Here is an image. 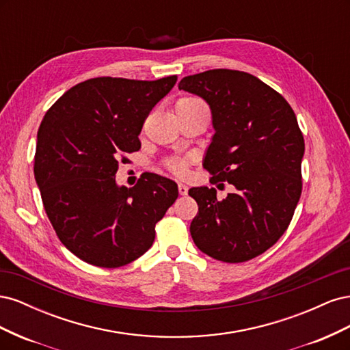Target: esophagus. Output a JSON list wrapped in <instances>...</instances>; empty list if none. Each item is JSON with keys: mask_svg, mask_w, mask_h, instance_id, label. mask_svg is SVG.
Here are the masks:
<instances>
[{"mask_svg": "<svg viewBox=\"0 0 350 350\" xmlns=\"http://www.w3.org/2000/svg\"><path fill=\"white\" fill-rule=\"evenodd\" d=\"M178 191H179V194H181V196H187L188 194V187L184 185V184H179L178 185Z\"/></svg>", "mask_w": 350, "mask_h": 350, "instance_id": "esophagus-1", "label": "esophagus"}]
</instances>
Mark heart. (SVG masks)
Listing matches in <instances>:
<instances>
[{"label": "heart", "instance_id": "obj_1", "mask_svg": "<svg viewBox=\"0 0 350 350\" xmlns=\"http://www.w3.org/2000/svg\"><path fill=\"white\" fill-rule=\"evenodd\" d=\"M196 102H200V100L194 99V98H181L176 102L175 109L189 107V105H193ZM188 165H189V161H188V159H184V157H169L165 161L166 171H169L176 176H185L187 172H188Z\"/></svg>", "mask_w": 350, "mask_h": 350}]
</instances>
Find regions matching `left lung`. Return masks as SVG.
Listing matches in <instances>:
<instances>
[{
  "mask_svg": "<svg viewBox=\"0 0 350 350\" xmlns=\"http://www.w3.org/2000/svg\"><path fill=\"white\" fill-rule=\"evenodd\" d=\"M179 90L203 98L216 134L204 169L210 183L237 188L221 201L215 188H191L198 204L189 232L219 261L258 257L288 229L302 193L304 135L291 105L252 74L216 68L187 76Z\"/></svg>",
  "mask_w": 350,
  "mask_h": 350,
  "instance_id": "left-lung-1",
  "label": "left lung"
}]
</instances>
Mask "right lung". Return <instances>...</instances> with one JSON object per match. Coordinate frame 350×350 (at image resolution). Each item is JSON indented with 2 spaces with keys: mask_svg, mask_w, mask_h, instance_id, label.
Returning a JSON list of instances; mask_svg holds the SVG:
<instances>
[{
  "mask_svg": "<svg viewBox=\"0 0 350 350\" xmlns=\"http://www.w3.org/2000/svg\"><path fill=\"white\" fill-rule=\"evenodd\" d=\"M176 76L159 80L96 77L52 105L40 122L35 179L59 241L92 266H125L152 247L154 226L178 198L174 181L143 174L133 188L115 174L139 152V134Z\"/></svg>",
  "mask_w": 350,
  "mask_h": 350,
  "instance_id": "1",
  "label": "right lung"
}]
</instances>
